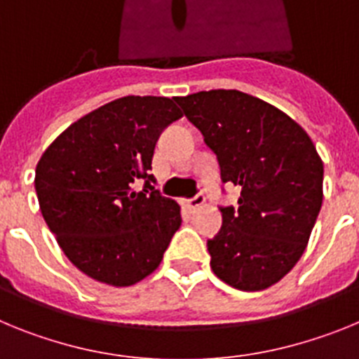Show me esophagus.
Segmentation results:
<instances>
[{"label": "esophagus", "mask_w": 359, "mask_h": 359, "mask_svg": "<svg viewBox=\"0 0 359 359\" xmlns=\"http://www.w3.org/2000/svg\"><path fill=\"white\" fill-rule=\"evenodd\" d=\"M205 205V196L199 192V194H196L194 198H190L189 201H187V207L190 208V210H198L199 207H203Z\"/></svg>", "instance_id": "obj_1"}]
</instances>
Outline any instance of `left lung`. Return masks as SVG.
<instances>
[{"instance_id":"1","label":"left lung","mask_w":359,"mask_h":359,"mask_svg":"<svg viewBox=\"0 0 359 359\" xmlns=\"http://www.w3.org/2000/svg\"><path fill=\"white\" fill-rule=\"evenodd\" d=\"M215 152L221 180L241 187L239 207H221L208 239L212 271L228 286L261 291L302 257L323 199V163L293 118L237 90L176 97Z\"/></svg>"}]
</instances>
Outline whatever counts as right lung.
Wrapping results in <instances>:
<instances>
[{
	"mask_svg": "<svg viewBox=\"0 0 359 359\" xmlns=\"http://www.w3.org/2000/svg\"><path fill=\"white\" fill-rule=\"evenodd\" d=\"M182 116L172 98L129 95L79 118L43 152L41 214L88 277L133 286L160 266L182 212L149 172L161 131ZM140 179L144 189L136 191Z\"/></svg>",
	"mask_w": 359,
	"mask_h": 359,
	"instance_id": "right-lung-1",
	"label": "right lung"
}]
</instances>
